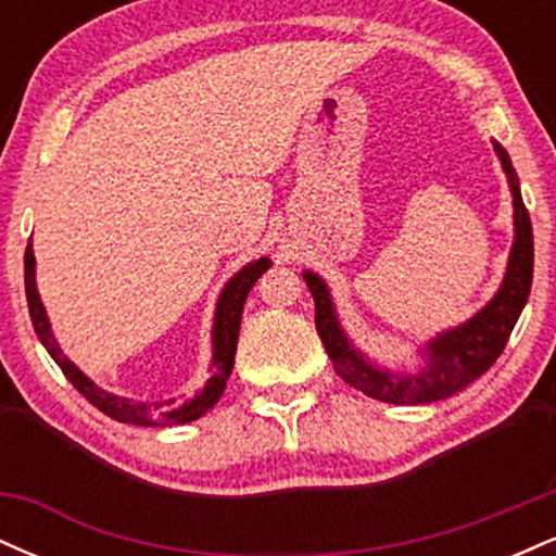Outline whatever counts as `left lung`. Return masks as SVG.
<instances>
[{"label": "left lung", "instance_id": "1", "mask_svg": "<svg viewBox=\"0 0 556 556\" xmlns=\"http://www.w3.org/2000/svg\"><path fill=\"white\" fill-rule=\"evenodd\" d=\"M494 151L500 156L504 175H507L515 208V242L509 251L507 274H504L496 295L473 318H468L460 327L442 331L426 344L424 368L413 374H394L368 361L361 350L350 344L348 334L342 331L327 282L314 271H303L305 285L316 303V331L327 348L331 366L350 387L361 389L368 397L392 402V405H429V402L452 397L494 366L513 334L520 311L526 308V300L531 295L533 227L526 203H522L520 182L509 154L496 140Z\"/></svg>", "mask_w": 556, "mask_h": 556}]
</instances>
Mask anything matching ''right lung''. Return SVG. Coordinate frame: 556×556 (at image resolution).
<instances>
[{
    "label": "right lung",
    "mask_w": 556,
    "mask_h": 556,
    "mask_svg": "<svg viewBox=\"0 0 556 556\" xmlns=\"http://www.w3.org/2000/svg\"><path fill=\"white\" fill-rule=\"evenodd\" d=\"M269 266H271L269 258L253 261V264L242 266V269L225 285L219 300H216V311H214L212 379L203 384L201 392H195V397L182 402V405L175 400L136 402L127 397H117V394L96 387L93 381L88 379V376L83 374L65 353H62V348L56 344L52 334V324H49L47 318V308H43L41 298H38V290H36V258H34V248H30V242L28 248H25V298H28V314H30V321H34L38 340H41L43 348H47V353L56 361V366L62 368V374L67 376L70 384L78 389L83 397L91 402L93 407H99L104 416L119 420V424L177 426V424H188V420L201 418L203 413L212 410L216 402H219L235 366L242 305H245V298L248 292H251V287L256 285V279L269 269Z\"/></svg>",
    "instance_id": "right-lung-1"
}]
</instances>
